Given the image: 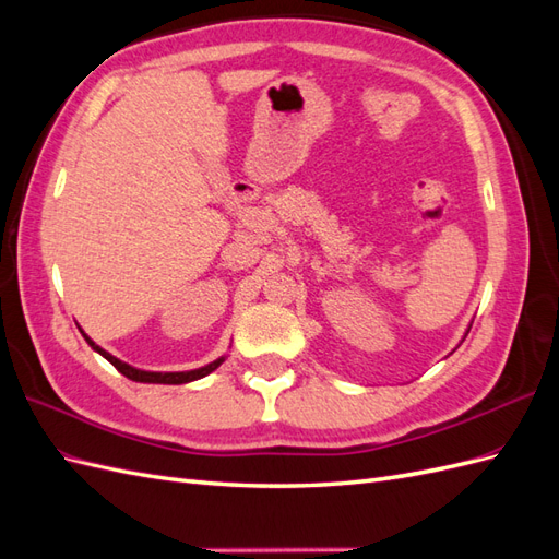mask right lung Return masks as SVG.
<instances>
[{
	"label": "right lung",
	"mask_w": 559,
	"mask_h": 559,
	"mask_svg": "<svg viewBox=\"0 0 559 559\" xmlns=\"http://www.w3.org/2000/svg\"><path fill=\"white\" fill-rule=\"evenodd\" d=\"M83 333V331H81ZM83 337H86V343L97 352L103 354V357L118 370V373H123L126 378L134 380V382H146V384H186V382H193V380H200L210 376L212 370H216L218 366H222L226 361V357H218L216 361L202 366V368H193V370H179V373H158V370H142V368H134L121 359H116L114 354H109L107 349H103L99 345H95L91 337L83 333Z\"/></svg>",
	"instance_id": "right-lung-1"
}]
</instances>
